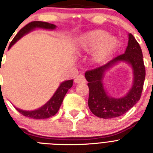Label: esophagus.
Masks as SVG:
<instances>
[{
	"label": "esophagus",
	"instance_id": "1",
	"mask_svg": "<svg viewBox=\"0 0 153 153\" xmlns=\"http://www.w3.org/2000/svg\"><path fill=\"white\" fill-rule=\"evenodd\" d=\"M74 82L75 83H85L86 82V79H85V78H84L82 74H79L74 79Z\"/></svg>",
	"mask_w": 153,
	"mask_h": 153
}]
</instances>
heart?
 <instances>
[{
    "instance_id": "heart-1",
    "label": "heart",
    "mask_w": 153,
    "mask_h": 153,
    "mask_svg": "<svg viewBox=\"0 0 153 153\" xmlns=\"http://www.w3.org/2000/svg\"><path fill=\"white\" fill-rule=\"evenodd\" d=\"M119 46L116 36L108 35L102 29L92 30L82 36L79 40V48L85 52H93V61L97 64L105 62Z\"/></svg>"
}]
</instances>
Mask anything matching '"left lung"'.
Segmentation results:
<instances>
[{
    "instance_id": "8db88e82",
    "label": "left lung",
    "mask_w": 153,
    "mask_h": 153,
    "mask_svg": "<svg viewBox=\"0 0 153 153\" xmlns=\"http://www.w3.org/2000/svg\"><path fill=\"white\" fill-rule=\"evenodd\" d=\"M120 62H128L134 72V83L131 91L122 98L115 99L108 95L102 79L105 71ZM88 82V105L91 111L101 118H114L128 112L140 100L145 79V67L142 51L133 35L128 34V46L124 54L117 56L106 64L85 73Z\"/></svg>"
}]
</instances>
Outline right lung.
<instances>
[{"mask_svg":"<svg viewBox=\"0 0 153 153\" xmlns=\"http://www.w3.org/2000/svg\"><path fill=\"white\" fill-rule=\"evenodd\" d=\"M55 27H56V26L55 25H52V24L43 22V21H32V22L27 24V25H25V27H22L19 31V32L16 35V36L13 38V39L9 44L8 48H10L11 47L13 46L17 40H19L21 37L24 36L25 35H26L27 33L32 31V30L36 29V28L54 30ZM72 86H73V79L62 82L59 86V88L56 90L54 95L51 97V99L47 102L46 104L44 105L43 106H41L39 109H36V110L27 111V110H22V109H18V108H16V109H17V111L20 113L22 115L30 117V118L46 119L48 118V117H51L54 116V115L57 114V112L59 111V109L61 106V104H62L66 94H67V92L70 88H71Z\"/></svg>","mask_w":153,"mask_h":153,"instance_id":"1","label":"right lung"}]
</instances>
